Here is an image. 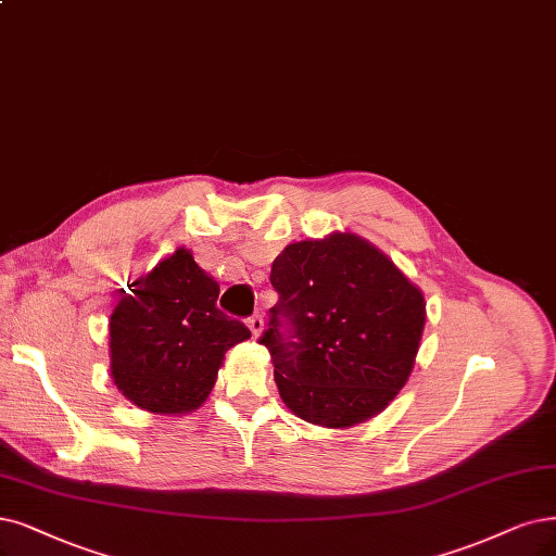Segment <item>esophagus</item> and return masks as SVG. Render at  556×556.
<instances>
[{
	"label": "esophagus",
	"mask_w": 556,
	"mask_h": 556,
	"mask_svg": "<svg viewBox=\"0 0 556 556\" xmlns=\"http://www.w3.org/2000/svg\"><path fill=\"white\" fill-rule=\"evenodd\" d=\"M247 325H250L252 334H254V337H258V334H261V330H263V316H261V314L250 316V318H247Z\"/></svg>",
	"instance_id": "obj_1"
}]
</instances>
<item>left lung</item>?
<instances>
[{"instance_id": "obj_1", "label": "left lung", "mask_w": 556, "mask_h": 556, "mask_svg": "<svg viewBox=\"0 0 556 556\" xmlns=\"http://www.w3.org/2000/svg\"><path fill=\"white\" fill-rule=\"evenodd\" d=\"M279 295L258 343L281 401L318 426L376 417L413 374L426 323L415 283L353 233L289 244L275 258Z\"/></svg>"}]
</instances>
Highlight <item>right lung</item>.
Instances as JSON below:
<instances>
[{"label": "right lung", "instance_id": "right-lung-1", "mask_svg": "<svg viewBox=\"0 0 556 556\" xmlns=\"http://www.w3.org/2000/svg\"><path fill=\"white\" fill-rule=\"evenodd\" d=\"M130 291H121L110 320L114 384L141 409L192 413L208 399L224 353L252 332L217 309V281L182 247Z\"/></svg>", "mask_w": 556, "mask_h": 556}]
</instances>
